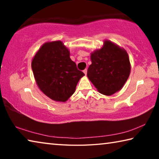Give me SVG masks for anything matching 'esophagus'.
Masks as SVG:
<instances>
[{"mask_svg":"<svg viewBox=\"0 0 159 159\" xmlns=\"http://www.w3.org/2000/svg\"><path fill=\"white\" fill-rule=\"evenodd\" d=\"M87 71H88V70L87 69H84V70H83V73H84L85 74V75H86V74H87Z\"/></svg>","mask_w":159,"mask_h":159,"instance_id":"34e87169","label":"esophagus"}]
</instances>
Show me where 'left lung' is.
<instances>
[{"label":"left lung","instance_id":"1","mask_svg":"<svg viewBox=\"0 0 159 159\" xmlns=\"http://www.w3.org/2000/svg\"><path fill=\"white\" fill-rule=\"evenodd\" d=\"M90 59L87 76L99 93L111 95L121 89L130 73L128 55L123 48L105 41L103 47L91 53Z\"/></svg>","mask_w":159,"mask_h":159}]
</instances>
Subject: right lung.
<instances>
[{"label":"right lung","mask_w":159,"mask_h":159,"mask_svg":"<svg viewBox=\"0 0 159 159\" xmlns=\"http://www.w3.org/2000/svg\"><path fill=\"white\" fill-rule=\"evenodd\" d=\"M69 56L68 48L57 41L44 43L32 60L31 68L38 86L52 100L66 102L85 75L78 70Z\"/></svg>","instance_id":"1"}]
</instances>
